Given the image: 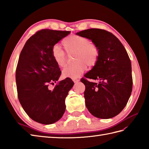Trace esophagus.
<instances>
[{"mask_svg": "<svg viewBox=\"0 0 149 149\" xmlns=\"http://www.w3.org/2000/svg\"><path fill=\"white\" fill-rule=\"evenodd\" d=\"M73 80V81L74 82V83H76V84L78 83V82L79 81H80V80H78V79H77V78H74L73 80Z\"/></svg>", "mask_w": 149, "mask_h": 149, "instance_id": "1", "label": "esophagus"}]
</instances>
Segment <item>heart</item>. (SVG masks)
Returning <instances> with one entry per match:
<instances>
[{
    "mask_svg": "<svg viewBox=\"0 0 149 149\" xmlns=\"http://www.w3.org/2000/svg\"><path fill=\"white\" fill-rule=\"evenodd\" d=\"M62 45L67 54H74L76 63L68 65L62 71L64 77L76 78L83 74L88 67L97 64L100 56L98 46L91 42L87 38L78 35H71L62 41ZM52 57L59 67L64 68L66 64V54L58 45H55L52 48Z\"/></svg>",
    "mask_w": 149,
    "mask_h": 149,
    "instance_id": "heart-1",
    "label": "heart"
}]
</instances>
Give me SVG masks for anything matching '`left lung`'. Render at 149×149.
Here are the masks:
<instances>
[{
    "instance_id": "left-lung-1",
    "label": "left lung",
    "mask_w": 149,
    "mask_h": 149,
    "mask_svg": "<svg viewBox=\"0 0 149 149\" xmlns=\"http://www.w3.org/2000/svg\"><path fill=\"white\" fill-rule=\"evenodd\" d=\"M96 44L100 50L97 64L85 74L84 97L89 112L95 117L110 118L127 104L133 88L131 63L123 45L112 33L100 29L77 32ZM87 78L97 79L99 83Z\"/></svg>"
}]
</instances>
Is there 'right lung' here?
<instances>
[{
  "label": "right lung",
  "instance_id": "obj_1",
  "mask_svg": "<svg viewBox=\"0 0 149 149\" xmlns=\"http://www.w3.org/2000/svg\"><path fill=\"white\" fill-rule=\"evenodd\" d=\"M70 32L41 29L28 39L19 55L16 69L18 97L26 113L39 123H54L65 112V99L74 82L69 78L58 81L61 71L51 52ZM56 82L54 88L49 89Z\"/></svg>",
  "mask_w": 149,
  "mask_h": 149
}]
</instances>
